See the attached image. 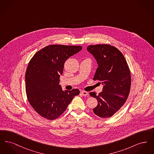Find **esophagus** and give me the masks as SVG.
I'll list each match as a JSON object with an SVG mask.
<instances>
[{"label":"esophagus","instance_id":"34e87169","mask_svg":"<svg viewBox=\"0 0 154 154\" xmlns=\"http://www.w3.org/2000/svg\"><path fill=\"white\" fill-rule=\"evenodd\" d=\"M81 94L83 96H87L88 95V93L87 92H86V91H81Z\"/></svg>","mask_w":154,"mask_h":154}]
</instances>
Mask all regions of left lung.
<instances>
[{
	"mask_svg": "<svg viewBox=\"0 0 154 154\" xmlns=\"http://www.w3.org/2000/svg\"><path fill=\"white\" fill-rule=\"evenodd\" d=\"M87 51L94 57L98 66L94 80L101 81L103 85L98 95L94 92L89 93L98 102L93 111L99 117H111L124 104L129 94V68L121 52L109 44L89 45Z\"/></svg>",
	"mask_w": 154,
	"mask_h": 154,
	"instance_id": "left-lung-1",
	"label": "left lung"
}]
</instances>
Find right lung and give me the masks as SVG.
I'll return each instance as SVG.
<instances>
[{"label":"right lung","mask_w":154,"mask_h":154,"mask_svg":"<svg viewBox=\"0 0 154 154\" xmlns=\"http://www.w3.org/2000/svg\"><path fill=\"white\" fill-rule=\"evenodd\" d=\"M81 50V46L50 45L30 60L25 74L26 95L31 106L43 117L50 120L59 117L80 94L78 89L63 91L59 77L66 60Z\"/></svg>","instance_id":"1"}]
</instances>
